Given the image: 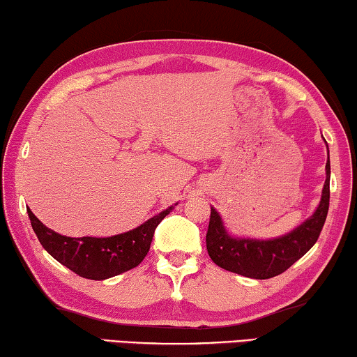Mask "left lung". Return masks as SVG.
Returning a JSON list of instances; mask_svg holds the SVG:
<instances>
[{
	"instance_id": "obj_1",
	"label": "left lung",
	"mask_w": 357,
	"mask_h": 357,
	"mask_svg": "<svg viewBox=\"0 0 357 357\" xmlns=\"http://www.w3.org/2000/svg\"><path fill=\"white\" fill-rule=\"evenodd\" d=\"M329 155V152H328ZM329 156L326 162V182L314 216L291 234L276 240H241L232 238L222 226L221 216L211 207L207 230V251L218 266L252 279H270L279 276L299 260L315 245L326 221L329 210Z\"/></svg>"
}]
</instances>
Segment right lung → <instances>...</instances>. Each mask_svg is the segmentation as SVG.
<instances>
[{
	"mask_svg": "<svg viewBox=\"0 0 357 357\" xmlns=\"http://www.w3.org/2000/svg\"><path fill=\"white\" fill-rule=\"evenodd\" d=\"M171 210L172 207H169L160 215L150 218L142 226L108 238H70L48 229L31 210L28 213L37 238L52 257L81 278L103 280L141 264L149 252L156 226L171 213Z\"/></svg>",
	"mask_w": 357,
	"mask_h": 357,
	"instance_id": "add662e5",
	"label": "right lung"
}]
</instances>
